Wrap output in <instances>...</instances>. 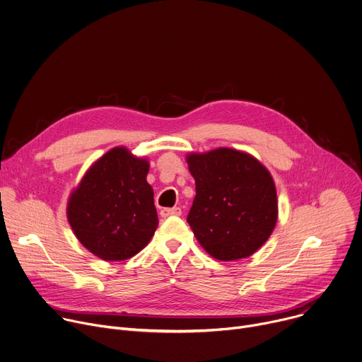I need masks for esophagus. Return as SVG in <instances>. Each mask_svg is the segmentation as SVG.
<instances>
[{"label": "esophagus", "mask_w": 362, "mask_h": 362, "mask_svg": "<svg viewBox=\"0 0 362 362\" xmlns=\"http://www.w3.org/2000/svg\"><path fill=\"white\" fill-rule=\"evenodd\" d=\"M182 215V209L180 208H165V209H162L160 211V216L162 218H169V216H180Z\"/></svg>", "instance_id": "obj_1"}]
</instances>
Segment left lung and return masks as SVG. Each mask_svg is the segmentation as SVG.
Listing matches in <instances>:
<instances>
[{
  "label": "left lung",
  "mask_w": 362,
  "mask_h": 362,
  "mask_svg": "<svg viewBox=\"0 0 362 362\" xmlns=\"http://www.w3.org/2000/svg\"><path fill=\"white\" fill-rule=\"evenodd\" d=\"M186 162L196 183L187 223L202 247L219 261L255 253L278 221L269 170L250 154L228 147L190 153Z\"/></svg>",
  "instance_id": "left-lung-1"
}]
</instances>
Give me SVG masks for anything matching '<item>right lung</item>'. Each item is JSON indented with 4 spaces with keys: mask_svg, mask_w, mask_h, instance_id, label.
Listing matches in <instances>:
<instances>
[{
    "mask_svg": "<svg viewBox=\"0 0 362 362\" xmlns=\"http://www.w3.org/2000/svg\"><path fill=\"white\" fill-rule=\"evenodd\" d=\"M148 162L115 147L101 156L73 190L67 218L93 255L103 261H124L139 253L159 225Z\"/></svg>",
    "mask_w": 362,
    "mask_h": 362,
    "instance_id": "1",
    "label": "right lung"
}]
</instances>
